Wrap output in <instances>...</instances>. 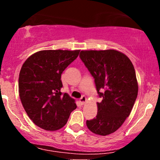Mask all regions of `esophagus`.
<instances>
[{
	"mask_svg": "<svg viewBox=\"0 0 160 160\" xmlns=\"http://www.w3.org/2000/svg\"><path fill=\"white\" fill-rule=\"evenodd\" d=\"M86 96H82L81 98H80V104H84L86 103Z\"/></svg>",
	"mask_w": 160,
	"mask_h": 160,
	"instance_id": "esophagus-1",
	"label": "esophagus"
}]
</instances>
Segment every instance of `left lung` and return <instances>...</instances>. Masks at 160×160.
<instances>
[{"mask_svg": "<svg viewBox=\"0 0 160 160\" xmlns=\"http://www.w3.org/2000/svg\"><path fill=\"white\" fill-rule=\"evenodd\" d=\"M80 58L94 78L97 92L102 98L97 103L96 117L86 120V126L96 135H110L122 126L137 98L134 66L126 55L114 49L82 50Z\"/></svg>", "mask_w": 160, "mask_h": 160, "instance_id": "8db88e82", "label": "left lung"}]
</instances>
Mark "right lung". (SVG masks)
Segmentation results:
<instances>
[{"label":"right lung","instance_id":"add662e5","mask_svg":"<svg viewBox=\"0 0 160 160\" xmlns=\"http://www.w3.org/2000/svg\"><path fill=\"white\" fill-rule=\"evenodd\" d=\"M80 50H42L24 62L19 73L20 100L29 118L47 131L67 123L77 108L74 99L61 92V75L78 58Z\"/></svg>","mask_w":160,"mask_h":160}]
</instances>
